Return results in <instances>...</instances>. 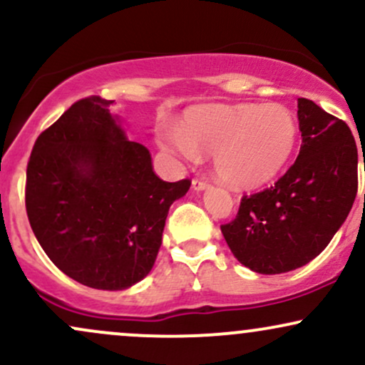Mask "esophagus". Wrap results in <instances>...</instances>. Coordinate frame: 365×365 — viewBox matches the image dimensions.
Returning a JSON list of instances; mask_svg holds the SVG:
<instances>
[{"label":"esophagus","instance_id":"obj_1","mask_svg":"<svg viewBox=\"0 0 365 365\" xmlns=\"http://www.w3.org/2000/svg\"><path fill=\"white\" fill-rule=\"evenodd\" d=\"M209 185V180L207 178H202V177H195L192 180V187H194V190H204Z\"/></svg>","mask_w":365,"mask_h":365}]
</instances>
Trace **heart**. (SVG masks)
Returning a JSON list of instances; mask_svg holds the SVG:
<instances>
[{"instance_id": "1", "label": "heart", "mask_w": 365, "mask_h": 365, "mask_svg": "<svg viewBox=\"0 0 365 365\" xmlns=\"http://www.w3.org/2000/svg\"><path fill=\"white\" fill-rule=\"evenodd\" d=\"M297 137L295 116L279 104H211L188 111L177 132L161 137V144L185 159L212 153L221 180L238 188H255L284 168Z\"/></svg>"}]
</instances>
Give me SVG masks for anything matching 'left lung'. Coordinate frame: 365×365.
Returning a JSON list of instances; mask_svg holds the SVG:
<instances>
[{"label": "left lung", "instance_id": "left-lung-1", "mask_svg": "<svg viewBox=\"0 0 365 365\" xmlns=\"http://www.w3.org/2000/svg\"><path fill=\"white\" fill-rule=\"evenodd\" d=\"M297 116V161L273 187L242 197L235 220L221 225L233 255L261 274L287 273L317 257L357 195V145L349 125L305 98Z\"/></svg>", "mask_w": 365, "mask_h": 365}]
</instances>
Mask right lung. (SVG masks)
Segmentation results:
<instances>
[{
	"label": "right lung",
	"instance_id": "obj_1",
	"mask_svg": "<svg viewBox=\"0 0 365 365\" xmlns=\"http://www.w3.org/2000/svg\"><path fill=\"white\" fill-rule=\"evenodd\" d=\"M115 101L73 103L37 137L27 163L29 223L54 266L98 290H125L153 269L170 206L190 180L165 182L125 139Z\"/></svg>",
	"mask_w": 365,
	"mask_h": 365
}]
</instances>
